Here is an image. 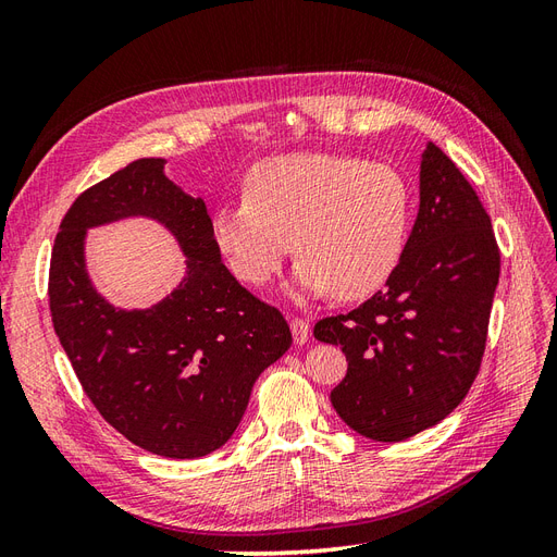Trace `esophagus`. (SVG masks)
Instances as JSON below:
<instances>
[{
	"label": "esophagus",
	"instance_id": "obj_1",
	"mask_svg": "<svg viewBox=\"0 0 557 557\" xmlns=\"http://www.w3.org/2000/svg\"><path fill=\"white\" fill-rule=\"evenodd\" d=\"M290 330H293L295 344H307V342H309V332H311L309 320H305V318H293V320H290Z\"/></svg>",
	"mask_w": 557,
	"mask_h": 557
}]
</instances>
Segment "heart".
Wrapping results in <instances>:
<instances>
[{
  "label": "heart",
  "instance_id": "obj_1",
  "mask_svg": "<svg viewBox=\"0 0 557 557\" xmlns=\"http://www.w3.org/2000/svg\"><path fill=\"white\" fill-rule=\"evenodd\" d=\"M411 209V188L395 166L301 150L252 166L246 197L215 209L211 234L232 274L252 288L272 281L295 246L301 258L290 295L362 299L399 267Z\"/></svg>",
  "mask_w": 557,
  "mask_h": 557
}]
</instances>
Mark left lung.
<instances>
[{
    "label": "left lung",
    "instance_id": "left-lung-1",
    "mask_svg": "<svg viewBox=\"0 0 557 557\" xmlns=\"http://www.w3.org/2000/svg\"><path fill=\"white\" fill-rule=\"evenodd\" d=\"M497 281L491 215L428 141L418 215L385 290L313 327L318 342L346 352L348 372L330 393L344 423L374 442H404L442 423L479 374Z\"/></svg>",
    "mask_w": 557,
    "mask_h": 557
}]
</instances>
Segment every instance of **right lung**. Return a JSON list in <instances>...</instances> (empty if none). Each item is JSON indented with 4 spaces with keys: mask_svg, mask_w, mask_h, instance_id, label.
<instances>
[{
    "mask_svg": "<svg viewBox=\"0 0 557 557\" xmlns=\"http://www.w3.org/2000/svg\"><path fill=\"white\" fill-rule=\"evenodd\" d=\"M127 216L160 222L186 274L148 310L115 308L85 262L87 230ZM50 315L97 411L125 440L162 458L195 460L242 423L252 383L293 344L278 309L250 295L221 260L201 197L141 158L88 188L62 218L50 258Z\"/></svg>",
    "mask_w": 557,
    "mask_h": 557,
    "instance_id": "right-lung-1",
    "label": "right lung"
}]
</instances>
